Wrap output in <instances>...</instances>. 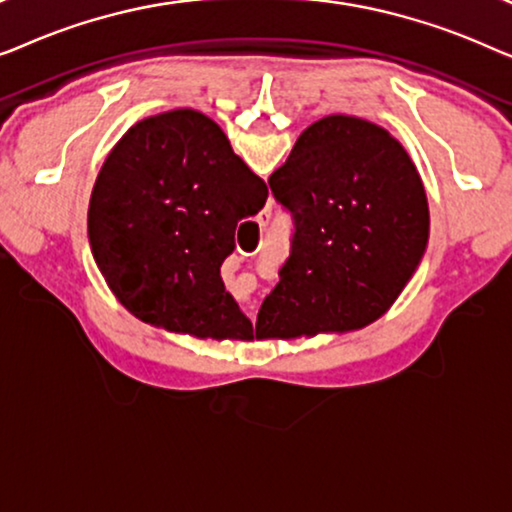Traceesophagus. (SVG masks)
<instances>
[{"mask_svg":"<svg viewBox=\"0 0 512 512\" xmlns=\"http://www.w3.org/2000/svg\"><path fill=\"white\" fill-rule=\"evenodd\" d=\"M268 219H270V214L258 216V226H268Z\"/></svg>","mask_w":512,"mask_h":512,"instance_id":"obj_1","label":"esophagus"}]
</instances>
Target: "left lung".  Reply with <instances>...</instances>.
<instances>
[{
  "mask_svg": "<svg viewBox=\"0 0 512 512\" xmlns=\"http://www.w3.org/2000/svg\"><path fill=\"white\" fill-rule=\"evenodd\" d=\"M293 219L291 254L256 338L349 331L380 319L415 275L429 205L408 151L380 125L326 116L268 179Z\"/></svg>",
  "mask_w": 512,
  "mask_h": 512,
  "instance_id": "left-lung-1",
  "label": "left lung"
}]
</instances>
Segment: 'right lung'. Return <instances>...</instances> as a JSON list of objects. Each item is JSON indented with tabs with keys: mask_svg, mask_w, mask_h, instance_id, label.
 Segmentation results:
<instances>
[{
	"mask_svg": "<svg viewBox=\"0 0 512 512\" xmlns=\"http://www.w3.org/2000/svg\"><path fill=\"white\" fill-rule=\"evenodd\" d=\"M265 200V181L212 118L165 111L132 125L104 160L88 207L90 249L137 319L195 338L251 340L221 263L237 223Z\"/></svg>",
	"mask_w": 512,
	"mask_h": 512,
	"instance_id": "right-lung-1",
	"label": "right lung"
}]
</instances>
